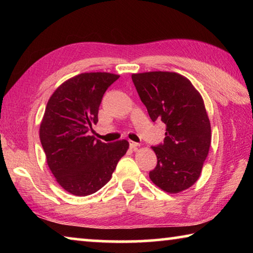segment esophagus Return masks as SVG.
Here are the masks:
<instances>
[{"mask_svg":"<svg viewBox=\"0 0 253 253\" xmlns=\"http://www.w3.org/2000/svg\"><path fill=\"white\" fill-rule=\"evenodd\" d=\"M128 142H129V147H130V148H132V149H134V151H136L137 147L139 146V144H138V143H135V142H132V140H128Z\"/></svg>","mask_w":253,"mask_h":253,"instance_id":"esophagus-1","label":"esophagus"}]
</instances>
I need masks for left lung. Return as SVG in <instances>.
<instances>
[{
	"label": "left lung",
	"mask_w": 253,
	"mask_h": 253,
	"mask_svg": "<svg viewBox=\"0 0 253 253\" xmlns=\"http://www.w3.org/2000/svg\"><path fill=\"white\" fill-rule=\"evenodd\" d=\"M131 79L152 121L166 126L164 143L152 147L157 165L149 177L168 193L186 190L200 177L211 145L202 97L190 80L175 72H144Z\"/></svg>",
	"instance_id": "1"
}]
</instances>
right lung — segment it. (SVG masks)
<instances>
[{
  "mask_svg": "<svg viewBox=\"0 0 253 253\" xmlns=\"http://www.w3.org/2000/svg\"><path fill=\"white\" fill-rule=\"evenodd\" d=\"M118 78L108 72L80 74L60 85L46 104L41 145L57 182L74 195H90L106 185L129 146L125 139L106 144L90 136L104 93Z\"/></svg>",
  "mask_w": 253,
  "mask_h": 253,
  "instance_id": "add662e5",
  "label": "right lung"
}]
</instances>
